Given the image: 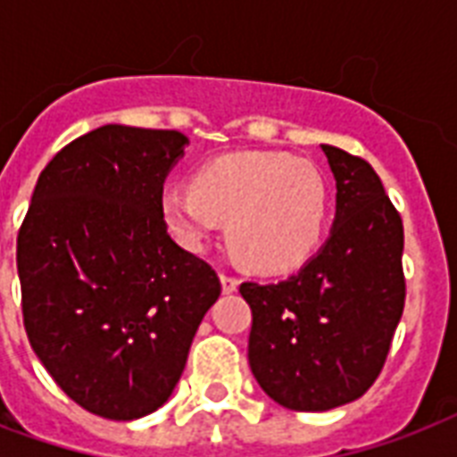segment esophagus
<instances>
[{
    "instance_id": "1",
    "label": "esophagus",
    "mask_w": 457,
    "mask_h": 457,
    "mask_svg": "<svg viewBox=\"0 0 457 457\" xmlns=\"http://www.w3.org/2000/svg\"><path fill=\"white\" fill-rule=\"evenodd\" d=\"M220 282H222V292L225 294L237 292V287H239V278H237V275H232V272H222Z\"/></svg>"
}]
</instances>
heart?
<instances>
[{"mask_svg": "<svg viewBox=\"0 0 457 457\" xmlns=\"http://www.w3.org/2000/svg\"><path fill=\"white\" fill-rule=\"evenodd\" d=\"M329 189L308 158L287 152H239L194 172L192 187L161 196V218L182 246H206L222 220L229 244L261 270H287L318 246Z\"/></svg>", "mask_w": 457, "mask_h": 457, "instance_id": "b5f03b06", "label": "heart"}]
</instances>
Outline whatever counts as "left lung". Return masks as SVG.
Instances as JSON below:
<instances>
[{"label":"left lung","mask_w":457,"mask_h":457,"mask_svg":"<svg viewBox=\"0 0 457 457\" xmlns=\"http://www.w3.org/2000/svg\"><path fill=\"white\" fill-rule=\"evenodd\" d=\"M322 152L337 179L329 239L292 278L239 287L253 312L251 372L299 412L332 411L375 384L405 305L401 213L365 158Z\"/></svg>","instance_id":"obj_1"}]
</instances>
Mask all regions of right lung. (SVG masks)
I'll return each mask as SVG.
<instances>
[{
	"instance_id": "1",
	"label": "right lung",
	"mask_w": 457,
	"mask_h": 457,
	"mask_svg": "<svg viewBox=\"0 0 457 457\" xmlns=\"http://www.w3.org/2000/svg\"><path fill=\"white\" fill-rule=\"evenodd\" d=\"M178 130L104 125L39 172L16 263L23 325L54 382L109 420L149 415L175 389L220 296L218 272L172 242L163 182Z\"/></svg>"
}]
</instances>
